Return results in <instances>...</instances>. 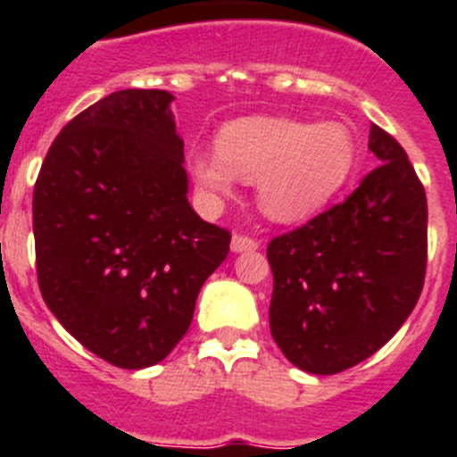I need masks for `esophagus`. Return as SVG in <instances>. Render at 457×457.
I'll return each mask as SVG.
<instances>
[{
	"label": "esophagus",
	"mask_w": 457,
	"mask_h": 457,
	"mask_svg": "<svg viewBox=\"0 0 457 457\" xmlns=\"http://www.w3.org/2000/svg\"><path fill=\"white\" fill-rule=\"evenodd\" d=\"M261 247V242L252 236H242V233H236L231 240V249L233 252H256Z\"/></svg>",
	"instance_id": "34e87169"
}]
</instances>
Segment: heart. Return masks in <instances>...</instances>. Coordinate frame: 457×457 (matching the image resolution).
<instances>
[{
	"label": "heart",
	"instance_id": "heart-1",
	"mask_svg": "<svg viewBox=\"0 0 457 457\" xmlns=\"http://www.w3.org/2000/svg\"><path fill=\"white\" fill-rule=\"evenodd\" d=\"M194 179L212 196L236 180H258V204L272 220L295 221L316 212L345 185L354 167V139L341 123H304L281 116L233 120L217 151L189 155Z\"/></svg>",
	"mask_w": 457,
	"mask_h": 457
}]
</instances>
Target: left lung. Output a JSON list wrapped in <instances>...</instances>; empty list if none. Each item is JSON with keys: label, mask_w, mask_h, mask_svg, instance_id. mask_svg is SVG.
Returning <instances> with one entry per match:
<instances>
[{"label": "left lung", "mask_w": 457, "mask_h": 457, "mask_svg": "<svg viewBox=\"0 0 457 457\" xmlns=\"http://www.w3.org/2000/svg\"><path fill=\"white\" fill-rule=\"evenodd\" d=\"M379 167L341 204L272 237L270 332L290 364L334 375L378 353L423 290L428 201L407 153L370 125Z\"/></svg>", "instance_id": "left-lung-1"}]
</instances>
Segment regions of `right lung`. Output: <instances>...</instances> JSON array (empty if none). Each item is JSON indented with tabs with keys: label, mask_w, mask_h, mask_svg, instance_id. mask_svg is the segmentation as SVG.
Returning a JSON list of instances; mask_svg holds the SVG:
<instances>
[{
	"label": "right lung",
	"mask_w": 457,
	"mask_h": 457,
	"mask_svg": "<svg viewBox=\"0 0 457 457\" xmlns=\"http://www.w3.org/2000/svg\"><path fill=\"white\" fill-rule=\"evenodd\" d=\"M160 88L79 112L34 185L38 288L84 348L119 369L162 361L185 337L231 231L187 201L183 139Z\"/></svg>",
	"instance_id": "obj_1"
}]
</instances>
